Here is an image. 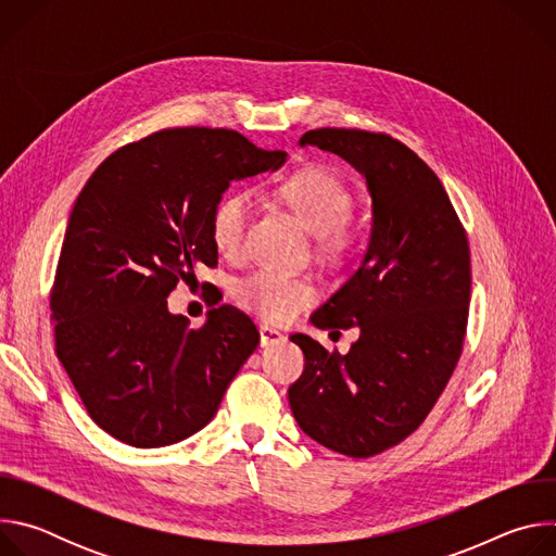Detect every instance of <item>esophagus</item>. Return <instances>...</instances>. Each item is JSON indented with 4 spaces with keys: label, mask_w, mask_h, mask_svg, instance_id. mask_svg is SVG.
Instances as JSON below:
<instances>
[{
    "label": "esophagus",
    "mask_w": 556,
    "mask_h": 556,
    "mask_svg": "<svg viewBox=\"0 0 556 556\" xmlns=\"http://www.w3.org/2000/svg\"><path fill=\"white\" fill-rule=\"evenodd\" d=\"M260 341H262V348H266V345H275V343L286 341V334H281V332L275 330V328L260 326Z\"/></svg>",
    "instance_id": "34e87169"
}]
</instances>
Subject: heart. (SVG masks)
I'll use <instances>...</instances> for the list:
<instances>
[{"mask_svg": "<svg viewBox=\"0 0 556 556\" xmlns=\"http://www.w3.org/2000/svg\"><path fill=\"white\" fill-rule=\"evenodd\" d=\"M277 195L314 235H319L324 251L343 255L352 249L345 222L352 215L354 195L334 172L326 167L301 169L277 185ZM251 208L253 195L247 189H232L217 198L208 217V232L219 255L242 253ZM232 292L247 309L270 324H286L316 301V286L309 277L270 266L251 270L235 283Z\"/></svg>", "mask_w": 556, "mask_h": 556, "instance_id": "obj_1", "label": "heart"}]
</instances>
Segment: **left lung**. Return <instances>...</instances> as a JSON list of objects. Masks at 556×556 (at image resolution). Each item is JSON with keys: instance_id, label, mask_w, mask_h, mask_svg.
Returning <instances> with one entry per match:
<instances>
[{"instance_id": "obj_1", "label": "left lung", "mask_w": 556, "mask_h": 556, "mask_svg": "<svg viewBox=\"0 0 556 556\" xmlns=\"http://www.w3.org/2000/svg\"><path fill=\"white\" fill-rule=\"evenodd\" d=\"M299 144L341 155L365 178L371 235L358 270L309 316L321 330L358 326V341L339 354L292 334L305 367L288 401L305 435L371 457L425 422L459 361L470 301L466 230L438 176L401 140L321 127Z\"/></svg>"}]
</instances>
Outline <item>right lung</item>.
<instances>
[{
    "label": "right lung",
    "instance_id": "obj_1",
    "mask_svg": "<svg viewBox=\"0 0 556 556\" xmlns=\"http://www.w3.org/2000/svg\"><path fill=\"white\" fill-rule=\"evenodd\" d=\"M283 163L232 129L174 127L116 149L78 193L50 292L54 350L112 438L167 446L217 414L260 332L232 305L189 330L167 296L217 266L208 217L228 185Z\"/></svg>",
    "mask_w": 556,
    "mask_h": 556
}]
</instances>
